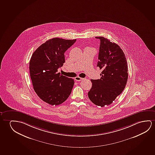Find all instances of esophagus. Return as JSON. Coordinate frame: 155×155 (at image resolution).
I'll return each mask as SVG.
<instances>
[{
  "mask_svg": "<svg viewBox=\"0 0 155 155\" xmlns=\"http://www.w3.org/2000/svg\"><path fill=\"white\" fill-rule=\"evenodd\" d=\"M74 79H75V81H80L84 80V79H85L83 78H81V77H76L74 78Z\"/></svg>",
  "mask_w": 155,
  "mask_h": 155,
  "instance_id": "obj_1",
  "label": "esophagus"
}]
</instances>
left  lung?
<instances>
[{
	"mask_svg": "<svg viewBox=\"0 0 155 155\" xmlns=\"http://www.w3.org/2000/svg\"><path fill=\"white\" fill-rule=\"evenodd\" d=\"M100 39L97 67L102 70L101 78L91 79L92 87L88 93L90 100L97 106L110 105L125 87L128 67L125 55L119 45L103 37Z\"/></svg>",
	"mask_w": 155,
	"mask_h": 155,
	"instance_id": "obj_1",
	"label": "left lung"
}]
</instances>
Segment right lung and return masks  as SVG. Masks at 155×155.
<instances>
[{"mask_svg": "<svg viewBox=\"0 0 155 155\" xmlns=\"http://www.w3.org/2000/svg\"><path fill=\"white\" fill-rule=\"evenodd\" d=\"M76 41L52 38L32 55L29 70L34 90L40 99L52 106L63 103L71 93L74 79L61 75L58 69L65 62V51Z\"/></svg>", "mask_w": 155, "mask_h": 155, "instance_id": "obj_1", "label": "right lung"}]
</instances>
